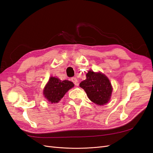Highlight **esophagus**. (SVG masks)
<instances>
[{
    "label": "esophagus",
    "instance_id": "34e87169",
    "mask_svg": "<svg viewBox=\"0 0 153 153\" xmlns=\"http://www.w3.org/2000/svg\"><path fill=\"white\" fill-rule=\"evenodd\" d=\"M71 81L74 83V84H75L76 86H78V80H77V79H76V78H75V77H73V78H71Z\"/></svg>",
    "mask_w": 153,
    "mask_h": 153
}]
</instances>
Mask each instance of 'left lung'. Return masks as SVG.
<instances>
[{"instance_id": "8db88e82", "label": "left lung", "mask_w": 153, "mask_h": 153, "mask_svg": "<svg viewBox=\"0 0 153 153\" xmlns=\"http://www.w3.org/2000/svg\"><path fill=\"white\" fill-rule=\"evenodd\" d=\"M80 87L84 89L91 101L100 106L108 102L113 90L107 76L101 72L92 70L86 74V79L81 82Z\"/></svg>"}]
</instances>
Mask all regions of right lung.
Masks as SVG:
<instances>
[{
	"mask_svg": "<svg viewBox=\"0 0 153 153\" xmlns=\"http://www.w3.org/2000/svg\"><path fill=\"white\" fill-rule=\"evenodd\" d=\"M74 87V84L69 80H61L58 78L51 76L43 89L45 98L51 103H57L66 92Z\"/></svg>",
	"mask_w": 153,
	"mask_h": 153,
	"instance_id": "1",
	"label": "right lung"
}]
</instances>
